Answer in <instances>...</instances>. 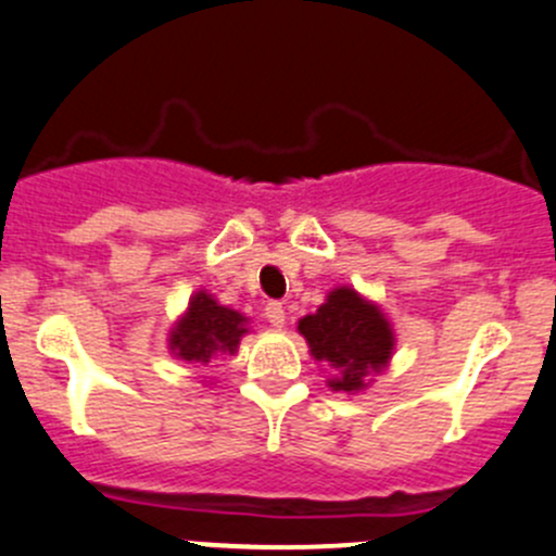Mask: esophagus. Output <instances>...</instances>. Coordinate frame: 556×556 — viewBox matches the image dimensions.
<instances>
[{
  "mask_svg": "<svg viewBox=\"0 0 556 556\" xmlns=\"http://www.w3.org/2000/svg\"><path fill=\"white\" fill-rule=\"evenodd\" d=\"M263 314H266V319L274 325V328H282L285 325V306L279 304V301H268Z\"/></svg>",
  "mask_w": 556,
  "mask_h": 556,
  "instance_id": "1",
  "label": "esophagus"
}]
</instances>
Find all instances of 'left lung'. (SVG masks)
I'll return each instance as SVG.
<instances>
[{"instance_id": "8db88e82", "label": "left lung", "mask_w": 556, "mask_h": 556, "mask_svg": "<svg viewBox=\"0 0 556 556\" xmlns=\"http://www.w3.org/2000/svg\"><path fill=\"white\" fill-rule=\"evenodd\" d=\"M299 330L309 341L314 361L336 368L333 390H363L368 374L384 368L392 355V330L384 314L350 288L333 290L317 314L301 319Z\"/></svg>"}]
</instances>
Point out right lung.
Returning a JSON list of instances; mask_svg holds the SVG:
<instances>
[{"label":"right lung","mask_w":556,"mask_h":556,"mask_svg":"<svg viewBox=\"0 0 556 556\" xmlns=\"http://www.w3.org/2000/svg\"><path fill=\"white\" fill-rule=\"evenodd\" d=\"M244 317L228 306H217V301L206 293H195L190 301L188 314L172 330L174 355L188 363L206 366L212 357L233 355L239 339L244 333Z\"/></svg>","instance_id":"1"}]
</instances>
